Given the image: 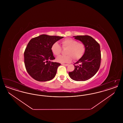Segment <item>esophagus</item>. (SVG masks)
<instances>
[{
    "mask_svg": "<svg viewBox=\"0 0 123 123\" xmlns=\"http://www.w3.org/2000/svg\"><path fill=\"white\" fill-rule=\"evenodd\" d=\"M62 65H64V66H68L69 65V64H62Z\"/></svg>",
    "mask_w": 123,
    "mask_h": 123,
    "instance_id": "34e87169",
    "label": "esophagus"
}]
</instances>
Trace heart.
<instances>
[{"label":"heart","instance_id":"b5f03b06","mask_svg":"<svg viewBox=\"0 0 123 123\" xmlns=\"http://www.w3.org/2000/svg\"><path fill=\"white\" fill-rule=\"evenodd\" d=\"M63 48H67L66 55H61L56 58V60L61 63H69L72 60L81 59L84 55L86 47L84 44L72 39H65L61 41ZM51 50L55 56H58L61 53V47L58 42H55L51 47Z\"/></svg>","mask_w":123,"mask_h":123}]
</instances>
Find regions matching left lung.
<instances>
[{
    "label": "left lung",
    "mask_w": 123,
    "mask_h": 123,
    "mask_svg": "<svg viewBox=\"0 0 123 123\" xmlns=\"http://www.w3.org/2000/svg\"><path fill=\"white\" fill-rule=\"evenodd\" d=\"M84 44L86 50L81 59L74 64L75 69L69 72L70 78L76 81H85L94 76L99 70L101 61L99 44L88 35L74 36Z\"/></svg>",
    "instance_id": "obj_1"
}]
</instances>
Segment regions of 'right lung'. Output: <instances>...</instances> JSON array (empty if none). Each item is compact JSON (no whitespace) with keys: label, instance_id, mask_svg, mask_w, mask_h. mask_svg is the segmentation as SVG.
Returning a JSON list of instances; mask_svg holds the SVG:
<instances>
[{"label":"right lung","instance_id":"right-lung-1","mask_svg":"<svg viewBox=\"0 0 123 123\" xmlns=\"http://www.w3.org/2000/svg\"><path fill=\"white\" fill-rule=\"evenodd\" d=\"M63 37L41 35L29 41L24 53V64L28 73L35 80L46 82L55 76L61 64L50 61L55 59L51 47Z\"/></svg>","mask_w":123,"mask_h":123}]
</instances>
